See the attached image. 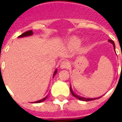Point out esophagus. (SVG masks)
<instances>
[{
    "instance_id": "1",
    "label": "esophagus",
    "mask_w": 122,
    "mask_h": 122,
    "mask_svg": "<svg viewBox=\"0 0 122 122\" xmlns=\"http://www.w3.org/2000/svg\"><path fill=\"white\" fill-rule=\"evenodd\" d=\"M69 66H70V63L68 62V61H66V60H64L60 64V68H62V69H63V68H67Z\"/></svg>"
}]
</instances>
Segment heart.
<instances>
[{"mask_svg": "<svg viewBox=\"0 0 122 122\" xmlns=\"http://www.w3.org/2000/svg\"><path fill=\"white\" fill-rule=\"evenodd\" d=\"M81 43V41L76 36H73L70 38L67 41V45L71 49H77L79 47V45Z\"/></svg>", "mask_w": 122, "mask_h": 122, "instance_id": "obj_1", "label": "heart"}]
</instances>
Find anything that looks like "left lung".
I'll return each instance as SVG.
<instances>
[{
  "mask_svg": "<svg viewBox=\"0 0 122 122\" xmlns=\"http://www.w3.org/2000/svg\"><path fill=\"white\" fill-rule=\"evenodd\" d=\"M109 41L113 45V48H114V50H115V43H114V42L112 40H109ZM70 90H71V94H72V95L73 96H75V98H77V99L79 100H80V101H94V100H95V99H98V98H100L101 97H98V98H84V97H82V96H80L77 95V94H75L74 93V92L73 91V90H72V87H71H71H70Z\"/></svg>",
  "mask_w": 122,
  "mask_h": 122,
  "instance_id": "1",
  "label": "left lung"
}]
</instances>
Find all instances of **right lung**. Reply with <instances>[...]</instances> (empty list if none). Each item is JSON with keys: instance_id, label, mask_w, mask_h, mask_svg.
<instances>
[{"instance_id": "right-lung-1", "label": "right lung", "mask_w": 122, "mask_h": 122, "mask_svg": "<svg viewBox=\"0 0 122 122\" xmlns=\"http://www.w3.org/2000/svg\"><path fill=\"white\" fill-rule=\"evenodd\" d=\"M33 35V32H32V30H28V31H26V32H25L24 33H23L22 35H20L19 36H18V38H21V37H25V36H32ZM57 72H58V70L57 69H56L55 70V71H54V76L53 77H54V75L57 73ZM48 97V96H46L45 98H43V99H41V100H39V101H35V102H34L35 103H39V102H43L44 101H45L46 99H47V98Z\"/></svg>"}]
</instances>
